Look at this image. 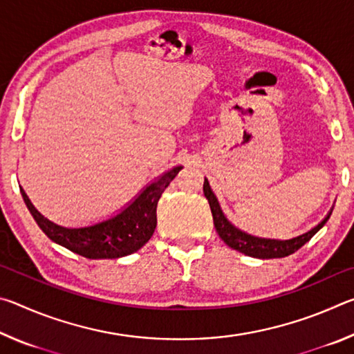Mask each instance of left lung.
Here are the masks:
<instances>
[{
    "instance_id": "obj_1",
    "label": "left lung",
    "mask_w": 354,
    "mask_h": 354,
    "mask_svg": "<svg viewBox=\"0 0 354 354\" xmlns=\"http://www.w3.org/2000/svg\"><path fill=\"white\" fill-rule=\"evenodd\" d=\"M203 192H205V196L209 201V206H211L212 218H214V226L217 230L218 236L221 241H223L227 247L232 250L241 251V253L251 256V257H259V259H273V257H286L292 253H295L297 250L303 247L304 243L309 242L313 236L315 234L320 227L326 223L328 217L322 221V223L317 225L314 230L303 236H298L295 239H290V241H273V239H259L250 234H245L241 230H237L236 226H232L230 221L226 220L223 212L220 211V206L215 198L211 187H209V183L205 179V184H203Z\"/></svg>"
}]
</instances>
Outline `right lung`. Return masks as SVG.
Returning a JSON list of instances; mask_svg holds the SVG:
<instances>
[{
  "label": "right lung",
  "mask_w": 354,
  "mask_h": 354,
  "mask_svg": "<svg viewBox=\"0 0 354 354\" xmlns=\"http://www.w3.org/2000/svg\"><path fill=\"white\" fill-rule=\"evenodd\" d=\"M179 170L181 167H175L164 173L113 218L87 227H64L53 223L35 211L23 190L21 195L35 223L53 242L88 259H117L140 250L151 239L158 223V201Z\"/></svg>",
  "instance_id": "obj_1"
}]
</instances>
